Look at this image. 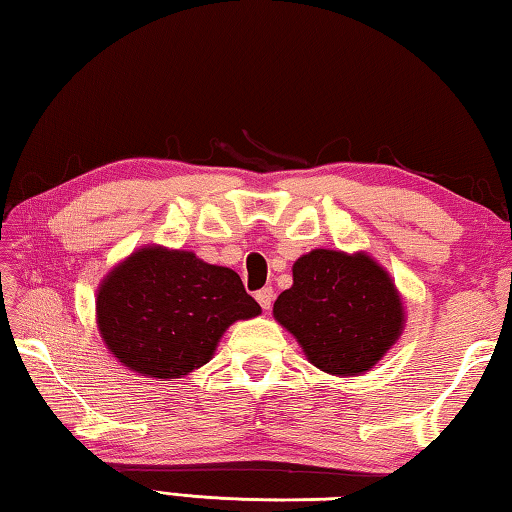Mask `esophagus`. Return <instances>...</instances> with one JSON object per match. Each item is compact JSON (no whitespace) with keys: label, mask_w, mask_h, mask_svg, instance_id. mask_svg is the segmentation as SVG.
Returning <instances> with one entry per match:
<instances>
[{"label":"esophagus","mask_w":512,"mask_h":512,"mask_svg":"<svg viewBox=\"0 0 512 512\" xmlns=\"http://www.w3.org/2000/svg\"><path fill=\"white\" fill-rule=\"evenodd\" d=\"M255 298H257L259 305H262V309L268 311V309H271V305H273V300H275V291L271 287H266L262 291H257Z\"/></svg>","instance_id":"34e87169"}]
</instances>
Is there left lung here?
Masks as SVG:
<instances>
[{"mask_svg":"<svg viewBox=\"0 0 512 512\" xmlns=\"http://www.w3.org/2000/svg\"><path fill=\"white\" fill-rule=\"evenodd\" d=\"M277 323L329 375H363L404 329L402 298L384 266L366 253L316 248L293 264L291 289L273 305Z\"/></svg>","mask_w":512,"mask_h":512,"instance_id":"obj_1","label":"left lung"}]
</instances>
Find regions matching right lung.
I'll return each instance as SVG.
<instances>
[{"instance_id":"right-lung-1","label":"right lung","mask_w":512,"mask_h":512,"mask_svg":"<svg viewBox=\"0 0 512 512\" xmlns=\"http://www.w3.org/2000/svg\"><path fill=\"white\" fill-rule=\"evenodd\" d=\"M259 314L232 268L162 246L135 250L97 291L103 343L128 370L160 381L205 366L225 329Z\"/></svg>"}]
</instances>
